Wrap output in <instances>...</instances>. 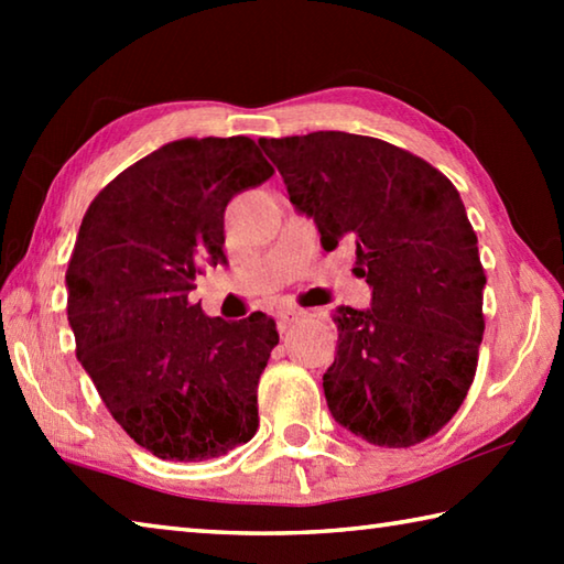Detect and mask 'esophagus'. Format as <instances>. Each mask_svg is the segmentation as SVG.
<instances>
[{
	"instance_id": "esophagus-1",
	"label": "esophagus",
	"mask_w": 564,
	"mask_h": 564,
	"mask_svg": "<svg viewBox=\"0 0 564 564\" xmlns=\"http://www.w3.org/2000/svg\"><path fill=\"white\" fill-rule=\"evenodd\" d=\"M305 316V311L301 308H281L279 313H275V321H279V330H285L291 328L295 321H301Z\"/></svg>"
}]
</instances>
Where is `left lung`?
<instances>
[{"label": "left lung", "instance_id": "obj_1", "mask_svg": "<svg viewBox=\"0 0 564 564\" xmlns=\"http://www.w3.org/2000/svg\"><path fill=\"white\" fill-rule=\"evenodd\" d=\"M259 144L323 248L356 246V275L373 289L370 308L333 313L330 415L380 447L423 443L463 405L485 330V271L460 194L427 161L373 137L313 131Z\"/></svg>", "mask_w": 564, "mask_h": 564}]
</instances>
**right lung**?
<instances>
[{
	"label": "right lung",
	"instance_id": "right-lung-1",
	"mask_svg": "<svg viewBox=\"0 0 564 564\" xmlns=\"http://www.w3.org/2000/svg\"><path fill=\"white\" fill-rule=\"evenodd\" d=\"M271 176L253 139H178L121 171L84 214L66 269L76 358L113 420L161 460H212L259 427L275 321L208 318L188 291L202 265L226 263L228 202Z\"/></svg>",
	"mask_w": 564,
	"mask_h": 564
}]
</instances>
